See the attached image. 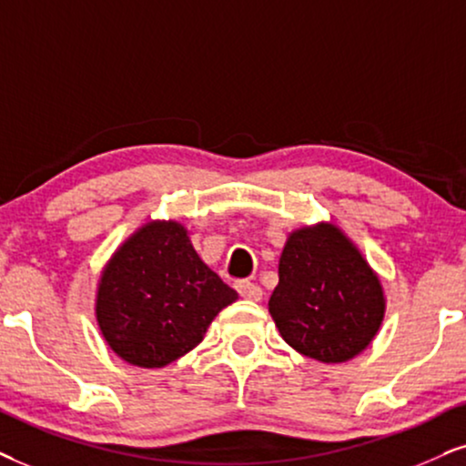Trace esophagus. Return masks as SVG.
I'll use <instances>...</instances> for the list:
<instances>
[{"mask_svg":"<svg viewBox=\"0 0 466 466\" xmlns=\"http://www.w3.org/2000/svg\"><path fill=\"white\" fill-rule=\"evenodd\" d=\"M237 290H238L240 297L247 299V301H260V299H262V288L251 284V281H238Z\"/></svg>","mask_w":466,"mask_h":466,"instance_id":"esophagus-1","label":"esophagus"}]
</instances>
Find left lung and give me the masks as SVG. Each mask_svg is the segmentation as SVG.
Masks as SVG:
<instances>
[{
  "instance_id": "8db88e82",
  "label": "left lung",
  "mask_w": 466,
  "mask_h": 466,
  "mask_svg": "<svg viewBox=\"0 0 466 466\" xmlns=\"http://www.w3.org/2000/svg\"><path fill=\"white\" fill-rule=\"evenodd\" d=\"M380 277L344 229L320 221L288 234L268 314L288 346L344 363L372 344L385 320Z\"/></svg>"
}]
</instances>
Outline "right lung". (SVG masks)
<instances>
[{
  "label": "right lung",
  "mask_w": 466,
  "mask_h": 466,
  "mask_svg": "<svg viewBox=\"0 0 466 466\" xmlns=\"http://www.w3.org/2000/svg\"><path fill=\"white\" fill-rule=\"evenodd\" d=\"M237 299L193 249L189 229L155 219L111 253L98 277L94 316L122 361L152 370L196 349Z\"/></svg>",
  "instance_id": "add662e5"
}]
</instances>
